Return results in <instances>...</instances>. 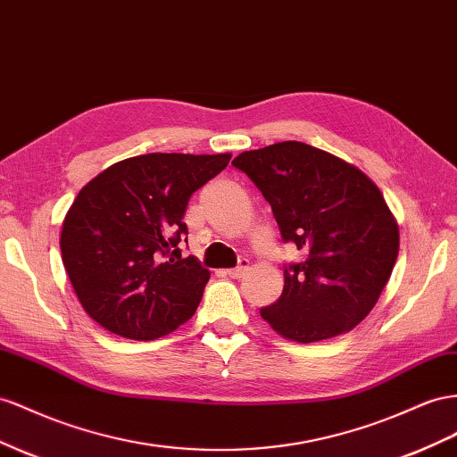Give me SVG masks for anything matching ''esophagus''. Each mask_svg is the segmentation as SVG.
<instances>
[{
  "mask_svg": "<svg viewBox=\"0 0 457 457\" xmlns=\"http://www.w3.org/2000/svg\"><path fill=\"white\" fill-rule=\"evenodd\" d=\"M248 267H250V262H248V259H240L237 267L227 270V275H228L230 278H240V277L245 273V270H248Z\"/></svg>",
  "mask_w": 457,
  "mask_h": 457,
  "instance_id": "esophagus-1",
  "label": "esophagus"
}]
</instances>
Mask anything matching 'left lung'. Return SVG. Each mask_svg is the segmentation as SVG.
I'll return each instance as SVG.
<instances>
[{"instance_id":"obj_1","label":"left lung","mask_w":457,"mask_h":457,"mask_svg":"<svg viewBox=\"0 0 457 457\" xmlns=\"http://www.w3.org/2000/svg\"><path fill=\"white\" fill-rule=\"evenodd\" d=\"M232 165L270 205L280 238L305 253L285 263L280 298L259 313L278 335L319 342L373 310L396 263L400 234L373 180L303 142L244 152Z\"/></svg>"}]
</instances>
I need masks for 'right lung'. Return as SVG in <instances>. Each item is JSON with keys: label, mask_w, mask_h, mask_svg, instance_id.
I'll return each instance as SVG.
<instances>
[{"label": "right lung", "mask_w": 457, "mask_h": 457, "mask_svg": "<svg viewBox=\"0 0 457 457\" xmlns=\"http://www.w3.org/2000/svg\"><path fill=\"white\" fill-rule=\"evenodd\" d=\"M230 154H147L105 169L79 192L61 232V257L96 323L132 340L169 335L195 313L209 270L194 255L182 217L190 195Z\"/></svg>", "instance_id": "add662e5"}]
</instances>
